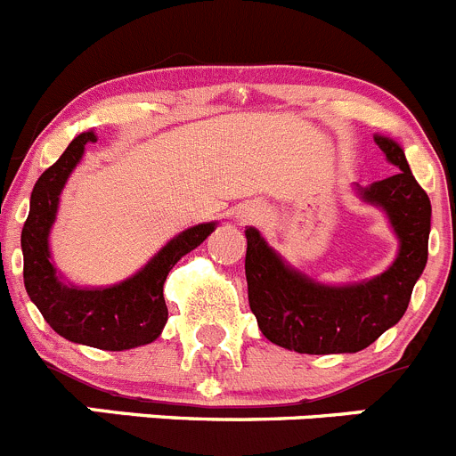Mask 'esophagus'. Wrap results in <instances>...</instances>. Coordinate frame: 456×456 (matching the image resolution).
Listing matches in <instances>:
<instances>
[{
    "instance_id": "obj_1",
    "label": "esophagus",
    "mask_w": 456,
    "mask_h": 456,
    "mask_svg": "<svg viewBox=\"0 0 456 456\" xmlns=\"http://www.w3.org/2000/svg\"><path fill=\"white\" fill-rule=\"evenodd\" d=\"M246 216V219H248V216H255V212H248V215H244Z\"/></svg>"
}]
</instances>
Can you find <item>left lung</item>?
I'll return each instance as SVG.
<instances>
[{
	"mask_svg": "<svg viewBox=\"0 0 456 456\" xmlns=\"http://www.w3.org/2000/svg\"><path fill=\"white\" fill-rule=\"evenodd\" d=\"M396 175L361 188L362 203L380 208L398 240L396 259L380 275L354 284H324L290 266L253 225L246 228V281L259 331L297 354H355L405 315L411 289L428 264L432 206L394 138L374 136Z\"/></svg>",
	"mask_w": 456,
	"mask_h": 456,
	"instance_id": "left-lung-1",
	"label": "left lung"
}]
</instances>
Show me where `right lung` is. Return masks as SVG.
I'll return each instance as SVG.
<instances>
[{"instance_id":"1","label":"right lung","mask_w":456,"mask_h":456,"mask_svg":"<svg viewBox=\"0 0 456 456\" xmlns=\"http://www.w3.org/2000/svg\"><path fill=\"white\" fill-rule=\"evenodd\" d=\"M95 141L94 129L77 134L30 192V210L21 228L24 286L30 302L55 333L76 345L125 351L150 345L160 336L167 322L163 297L167 273L183 255L206 241L216 221L185 228L127 280L110 286L71 284L55 268L49 240L58 219L60 194L71 172L80 166L85 147Z\"/></svg>"}]
</instances>
